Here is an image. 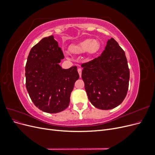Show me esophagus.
<instances>
[{
    "mask_svg": "<svg viewBox=\"0 0 155 155\" xmlns=\"http://www.w3.org/2000/svg\"><path fill=\"white\" fill-rule=\"evenodd\" d=\"M78 72L79 73V77H81V72H82V70L81 68H78Z\"/></svg>",
    "mask_w": 155,
    "mask_h": 155,
    "instance_id": "esophagus-1",
    "label": "esophagus"
}]
</instances>
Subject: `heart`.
I'll use <instances>...</instances> for the list:
<instances>
[{
  "label": "heart",
  "mask_w": 155,
  "mask_h": 155,
  "mask_svg": "<svg viewBox=\"0 0 155 155\" xmlns=\"http://www.w3.org/2000/svg\"><path fill=\"white\" fill-rule=\"evenodd\" d=\"M100 48V43L96 39H87L79 43L70 46V51L74 54H81L88 51L89 54L96 52Z\"/></svg>",
  "instance_id": "b5f03b06"
}]
</instances>
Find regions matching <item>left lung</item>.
<instances>
[{
    "label": "left lung",
    "instance_id": "8db88e82",
    "mask_svg": "<svg viewBox=\"0 0 155 155\" xmlns=\"http://www.w3.org/2000/svg\"><path fill=\"white\" fill-rule=\"evenodd\" d=\"M81 77L88 98L97 109L109 110L121 104L127 93L129 69L125 54L113 39L101 55L83 63Z\"/></svg>",
    "mask_w": 155,
    "mask_h": 155
}]
</instances>
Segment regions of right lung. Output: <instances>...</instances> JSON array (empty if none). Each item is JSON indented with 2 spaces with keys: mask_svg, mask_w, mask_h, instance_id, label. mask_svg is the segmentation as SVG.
Returning a JSON list of instances; mask_svg holds the SVG:
<instances>
[{
  "mask_svg": "<svg viewBox=\"0 0 155 155\" xmlns=\"http://www.w3.org/2000/svg\"><path fill=\"white\" fill-rule=\"evenodd\" d=\"M61 48L53 35L31 48L25 67L26 87L34 105L43 112L58 113L66 109L74 83L79 78L77 67L63 69Z\"/></svg>",
  "mask_w": 155,
  "mask_h": 155,
  "instance_id": "right-lung-1",
  "label": "right lung"
}]
</instances>
